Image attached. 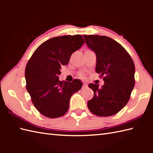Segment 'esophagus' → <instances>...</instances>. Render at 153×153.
<instances>
[{"label": "esophagus", "mask_w": 153, "mask_h": 153, "mask_svg": "<svg viewBox=\"0 0 153 153\" xmlns=\"http://www.w3.org/2000/svg\"><path fill=\"white\" fill-rule=\"evenodd\" d=\"M87 87V85L85 83H84L83 85V88H85V87Z\"/></svg>", "instance_id": "34e87169"}]
</instances>
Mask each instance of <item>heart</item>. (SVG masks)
Segmentation results:
<instances>
[{"mask_svg":"<svg viewBox=\"0 0 153 153\" xmlns=\"http://www.w3.org/2000/svg\"><path fill=\"white\" fill-rule=\"evenodd\" d=\"M82 77H83V75H82Z\"/></svg>","mask_w":153,"mask_h":153,"instance_id":"obj_1","label":"heart"}]
</instances>
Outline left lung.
Masks as SVG:
<instances>
[{
	"instance_id": "8db88e82",
	"label": "left lung",
	"mask_w": 153,
	"mask_h": 153,
	"mask_svg": "<svg viewBox=\"0 0 153 153\" xmlns=\"http://www.w3.org/2000/svg\"><path fill=\"white\" fill-rule=\"evenodd\" d=\"M85 43L97 56L95 70L105 83H90L93 97L87 106L94 114L110 116L120 111L129 101L135 85V65L121 45L106 36L83 35Z\"/></svg>"
}]
</instances>
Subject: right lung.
Returning <instances> with one entry per match:
<instances>
[{
  "label": "right lung",
  "instance_id": "1",
  "mask_svg": "<svg viewBox=\"0 0 153 153\" xmlns=\"http://www.w3.org/2000/svg\"><path fill=\"white\" fill-rule=\"evenodd\" d=\"M84 43L80 35L51 38L39 45L29 60L25 70L26 89L41 114L51 118L64 115L71 95L82 88L79 80L61 82L58 76L61 66L68 64L71 54Z\"/></svg>",
  "mask_w": 153,
  "mask_h": 153
}]
</instances>
